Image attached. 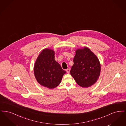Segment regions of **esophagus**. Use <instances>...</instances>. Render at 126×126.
I'll list each match as a JSON object with an SVG mask.
<instances>
[{
    "label": "esophagus",
    "instance_id": "esophagus-1",
    "mask_svg": "<svg viewBox=\"0 0 126 126\" xmlns=\"http://www.w3.org/2000/svg\"><path fill=\"white\" fill-rule=\"evenodd\" d=\"M66 72H67V73L69 74L70 73V69L69 68H68L67 69H66Z\"/></svg>",
    "mask_w": 126,
    "mask_h": 126
}]
</instances>
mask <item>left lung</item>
Segmentation results:
<instances>
[{
  "mask_svg": "<svg viewBox=\"0 0 126 126\" xmlns=\"http://www.w3.org/2000/svg\"><path fill=\"white\" fill-rule=\"evenodd\" d=\"M70 74L82 87L88 88L95 84L100 75L101 64L90 48L84 47L76 50Z\"/></svg>",
  "mask_w": 126,
  "mask_h": 126,
  "instance_id": "obj_1",
  "label": "left lung"
}]
</instances>
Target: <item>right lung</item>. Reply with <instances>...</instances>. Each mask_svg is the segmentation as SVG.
<instances>
[{"mask_svg": "<svg viewBox=\"0 0 126 126\" xmlns=\"http://www.w3.org/2000/svg\"><path fill=\"white\" fill-rule=\"evenodd\" d=\"M34 74L38 83L52 89L57 87L66 72L55 60V51L44 48L37 57L34 65Z\"/></svg>", "mask_w": 126, "mask_h": 126, "instance_id": "add662e5", "label": "right lung"}]
</instances>
